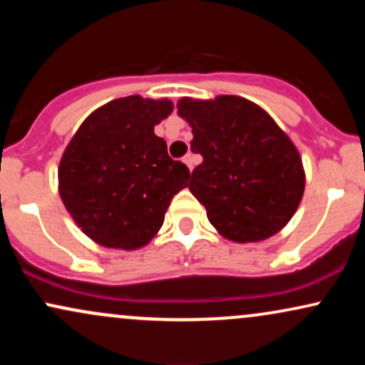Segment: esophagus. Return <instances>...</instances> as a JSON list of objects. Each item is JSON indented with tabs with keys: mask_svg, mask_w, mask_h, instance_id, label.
<instances>
[{
	"mask_svg": "<svg viewBox=\"0 0 365 365\" xmlns=\"http://www.w3.org/2000/svg\"><path fill=\"white\" fill-rule=\"evenodd\" d=\"M183 163H185V165L188 166V170H194V156H192V154L190 153H188L187 154V156L185 158H183Z\"/></svg>",
	"mask_w": 365,
	"mask_h": 365,
	"instance_id": "obj_1",
	"label": "esophagus"
}]
</instances>
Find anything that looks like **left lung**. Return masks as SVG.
Returning <instances> with one entry per match:
<instances>
[{
  "label": "left lung",
  "mask_w": 365,
  "mask_h": 365,
  "mask_svg": "<svg viewBox=\"0 0 365 365\" xmlns=\"http://www.w3.org/2000/svg\"><path fill=\"white\" fill-rule=\"evenodd\" d=\"M177 108L192 127V153L202 156L188 190L216 232L250 244L283 230L302 200L305 171L269 113L240 96L182 98Z\"/></svg>",
  "instance_id": "left-lung-1"
}]
</instances>
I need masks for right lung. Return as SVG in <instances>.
I'll return each mask as SVG.
<instances>
[{"instance_id":"obj_1","label":"right lung","mask_w":365,"mask_h":365,"mask_svg":"<svg viewBox=\"0 0 365 365\" xmlns=\"http://www.w3.org/2000/svg\"><path fill=\"white\" fill-rule=\"evenodd\" d=\"M170 99H113L78 127L58 166V190L75 225L98 245L137 250L158 235L190 171L173 161L154 127Z\"/></svg>"}]
</instances>
